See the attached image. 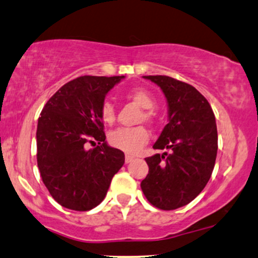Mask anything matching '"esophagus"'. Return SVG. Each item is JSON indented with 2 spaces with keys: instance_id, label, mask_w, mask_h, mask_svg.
I'll use <instances>...</instances> for the list:
<instances>
[{
  "instance_id": "34e87169",
  "label": "esophagus",
  "mask_w": 258,
  "mask_h": 258,
  "mask_svg": "<svg viewBox=\"0 0 258 258\" xmlns=\"http://www.w3.org/2000/svg\"><path fill=\"white\" fill-rule=\"evenodd\" d=\"M133 159H135V157H133V156H131V155H126L125 156V162L127 163V164H128V163H131Z\"/></svg>"
}]
</instances>
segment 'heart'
Instances as JSON below:
<instances>
[{
    "mask_svg": "<svg viewBox=\"0 0 258 258\" xmlns=\"http://www.w3.org/2000/svg\"><path fill=\"white\" fill-rule=\"evenodd\" d=\"M128 99L135 101L136 103L144 108V113L142 114V120L152 122L155 120V112L152 108L156 105V100L148 90L143 89V88H136V89L130 90L126 94ZM101 120L106 123V125L112 126L115 122V109L114 106L109 101H105L101 106L100 109ZM150 135L149 131L144 126H137L131 127V128H118L114 130L108 135V142L113 148L122 150L127 153H137L140 149L149 142Z\"/></svg>",
    "mask_w": 258,
    "mask_h": 258,
    "instance_id": "1",
    "label": "heart"
}]
</instances>
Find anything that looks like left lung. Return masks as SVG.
<instances>
[{"label":"left lung","instance_id":"1","mask_svg":"<svg viewBox=\"0 0 258 258\" xmlns=\"http://www.w3.org/2000/svg\"><path fill=\"white\" fill-rule=\"evenodd\" d=\"M161 87L169 122L153 149L169 150L145 158L149 174L140 183L150 204L171 211L193 201L210 181L218 151L216 116L190 84L169 76H143Z\"/></svg>","mask_w":258,"mask_h":258}]
</instances>
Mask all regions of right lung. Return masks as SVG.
<instances>
[{
  "label": "right lung",
  "instance_id": "1",
  "mask_svg": "<svg viewBox=\"0 0 258 258\" xmlns=\"http://www.w3.org/2000/svg\"><path fill=\"white\" fill-rule=\"evenodd\" d=\"M125 76H81L64 84L42 108L37 127V162L42 182L60 206L89 211L101 204L125 163L107 145L100 109ZM98 143L87 150V144Z\"/></svg>",
  "mask_w": 258,
  "mask_h": 258
}]
</instances>
